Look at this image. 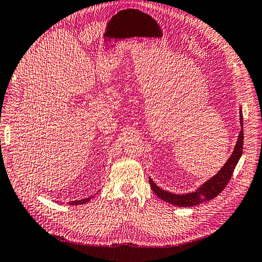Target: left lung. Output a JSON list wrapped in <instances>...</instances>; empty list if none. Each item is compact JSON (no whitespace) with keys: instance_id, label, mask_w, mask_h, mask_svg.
<instances>
[{"instance_id":"left-lung-1","label":"left lung","mask_w":262,"mask_h":262,"mask_svg":"<svg viewBox=\"0 0 262 262\" xmlns=\"http://www.w3.org/2000/svg\"><path fill=\"white\" fill-rule=\"evenodd\" d=\"M241 112V127H242V130L239 132V135L237 138V143L234 147V151L232 156L229 157L227 162L225 163L224 167L220 169L217 175H214L212 178H210L203 185L200 186L195 192L188 193V194H173L170 192L163 191L162 188L156 185V183L152 181L151 178H148L150 181V185L152 191L155 192L157 195L163 201L167 203L173 204V206L178 207H193L198 206L200 203H203L206 201H209L213 198H216L218 194L223 191V189L226 187V185L229 182V179L232 178V175L234 172V169L236 167L237 162L239 160L241 156H242L243 151V118H242V111Z\"/></svg>"}]
</instances>
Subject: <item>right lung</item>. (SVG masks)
<instances>
[{"mask_svg": "<svg viewBox=\"0 0 262 262\" xmlns=\"http://www.w3.org/2000/svg\"><path fill=\"white\" fill-rule=\"evenodd\" d=\"M90 200H91V198H86V199H83V200H77V201L69 202V204H71V206H80V204H84L86 202H89Z\"/></svg>", "mask_w": 262, "mask_h": 262, "instance_id": "obj_1", "label": "right lung"}]
</instances>
